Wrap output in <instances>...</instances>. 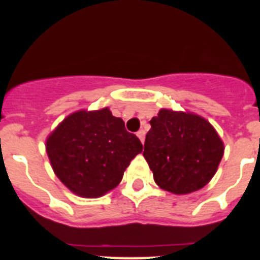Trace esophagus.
I'll list each match as a JSON object with an SVG mask.
<instances>
[{"label":"esophagus","instance_id":"esophagus-1","mask_svg":"<svg viewBox=\"0 0 260 260\" xmlns=\"http://www.w3.org/2000/svg\"><path fill=\"white\" fill-rule=\"evenodd\" d=\"M137 135H138V138L141 139L142 143H143V142H144V135H146V132H144V130H139V132L137 133Z\"/></svg>","mask_w":260,"mask_h":260}]
</instances>
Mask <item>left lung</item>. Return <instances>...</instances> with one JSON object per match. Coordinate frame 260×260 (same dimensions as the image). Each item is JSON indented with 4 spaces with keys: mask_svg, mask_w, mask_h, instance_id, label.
I'll return each instance as SVG.
<instances>
[{
    "mask_svg": "<svg viewBox=\"0 0 260 260\" xmlns=\"http://www.w3.org/2000/svg\"><path fill=\"white\" fill-rule=\"evenodd\" d=\"M150 123L143 156L160 189L190 194L212 180L224 143L207 119L191 112L160 109Z\"/></svg>",
    "mask_w": 260,
    "mask_h": 260,
    "instance_id": "1",
    "label": "left lung"
}]
</instances>
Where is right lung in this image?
Returning <instances> with one entry per match:
<instances>
[{
	"label": "right lung",
	"instance_id": "add662e5",
	"mask_svg": "<svg viewBox=\"0 0 260 260\" xmlns=\"http://www.w3.org/2000/svg\"><path fill=\"white\" fill-rule=\"evenodd\" d=\"M45 148L58 180L82 198H99L117 187L143 151L137 135L109 108L69 114L48 135Z\"/></svg>",
	"mask_w": 260,
	"mask_h": 260
}]
</instances>
